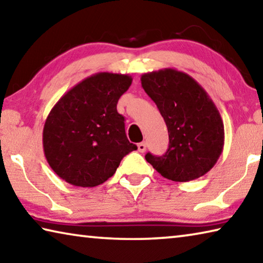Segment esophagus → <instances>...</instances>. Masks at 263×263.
<instances>
[{"mask_svg":"<svg viewBox=\"0 0 263 263\" xmlns=\"http://www.w3.org/2000/svg\"><path fill=\"white\" fill-rule=\"evenodd\" d=\"M137 148H139L140 153H144L145 149H147V144H145V142H141V143L137 145Z\"/></svg>","mask_w":263,"mask_h":263,"instance_id":"obj_1","label":"esophagus"}]
</instances>
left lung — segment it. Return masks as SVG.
<instances>
[{
	"label": "left lung",
	"mask_w": 263,
	"mask_h": 263,
	"mask_svg": "<svg viewBox=\"0 0 263 263\" xmlns=\"http://www.w3.org/2000/svg\"><path fill=\"white\" fill-rule=\"evenodd\" d=\"M142 87L156 103L169 133V148L145 160L174 182H190L209 172L220 157L225 141L220 113L205 89L186 73L174 68L145 73Z\"/></svg>",
	"instance_id": "obj_1"
}]
</instances>
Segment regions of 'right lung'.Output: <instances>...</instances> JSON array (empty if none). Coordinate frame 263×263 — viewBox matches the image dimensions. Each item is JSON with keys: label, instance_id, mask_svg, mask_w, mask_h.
Masks as SVG:
<instances>
[{"label": "right lung", "instance_id": "obj_1", "mask_svg": "<svg viewBox=\"0 0 263 263\" xmlns=\"http://www.w3.org/2000/svg\"><path fill=\"white\" fill-rule=\"evenodd\" d=\"M132 81L128 74L96 73L51 109L43 129V148L51 169L63 180L74 186H97L137 149L128 141L124 118L116 109Z\"/></svg>", "mask_w": 263, "mask_h": 263}]
</instances>
